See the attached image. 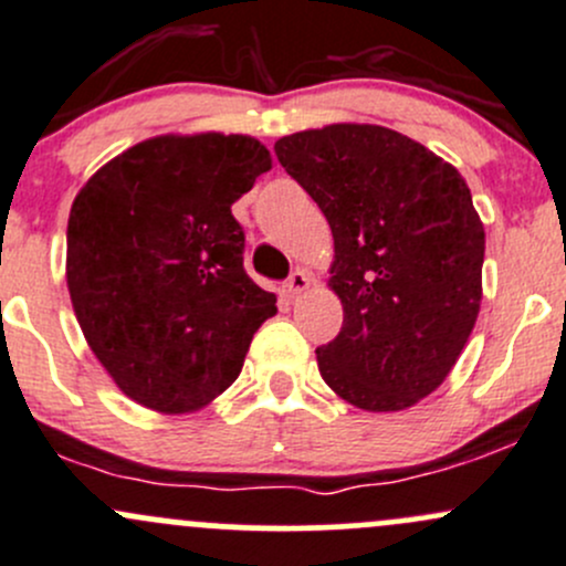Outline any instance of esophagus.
<instances>
[{"instance_id": "esophagus-1", "label": "esophagus", "mask_w": 566, "mask_h": 566, "mask_svg": "<svg viewBox=\"0 0 566 566\" xmlns=\"http://www.w3.org/2000/svg\"><path fill=\"white\" fill-rule=\"evenodd\" d=\"M307 285H311V275H307L305 270H294L289 275V281L283 283V294L289 296V300H294V296L302 294V291H305Z\"/></svg>"}]
</instances>
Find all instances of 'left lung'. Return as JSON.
<instances>
[{
    "label": "left lung",
    "instance_id": "8db88e82",
    "mask_svg": "<svg viewBox=\"0 0 566 566\" xmlns=\"http://www.w3.org/2000/svg\"><path fill=\"white\" fill-rule=\"evenodd\" d=\"M335 240V340L322 378L365 411H403L458 363L482 302L485 229L455 166L381 125H326L275 144Z\"/></svg>",
    "mask_w": 566,
    "mask_h": 566
}]
</instances>
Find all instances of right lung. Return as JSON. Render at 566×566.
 <instances>
[{"instance_id": "obj_1", "label": "right lung", "mask_w": 566, "mask_h": 566, "mask_svg": "<svg viewBox=\"0 0 566 566\" xmlns=\"http://www.w3.org/2000/svg\"><path fill=\"white\" fill-rule=\"evenodd\" d=\"M272 168L250 136H157L106 163L67 220V289L86 343L136 403L203 409L240 376L275 294L242 266L231 203Z\"/></svg>"}]
</instances>
